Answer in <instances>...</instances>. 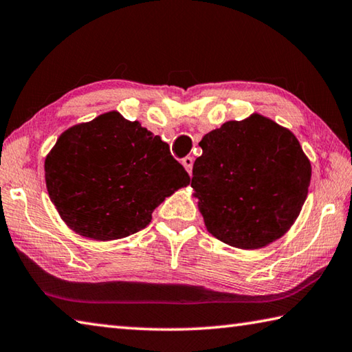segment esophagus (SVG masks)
<instances>
[{"label": "esophagus", "instance_id": "esophagus-1", "mask_svg": "<svg viewBox=\"0 0 352 352\" xmlns=\"http://www.w3.org/2000/svg\"><path fill=\"white\" fill-rule=\"evenodd\" d=\"M182 164L184 166V169H186L188 172H189V174H190V172H192V164H194V158L192 157H184L183 160H182Z\"/></svg>", "mask_w": 352, "mask_h": 352}]
</instances>
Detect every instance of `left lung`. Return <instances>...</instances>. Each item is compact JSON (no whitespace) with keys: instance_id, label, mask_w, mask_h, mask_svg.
<instances>
[{"instance_id":"1","label":"left lung","mask_w":352,"mask_h":352,"mask_svg":"<svg viewBox=\"0 0 352 352\" xmlns=\"http://www.w3.org/2000/svg\"><path fill=\"white\" fill-rule=\"evenodd\" d=\"M190 186L208 231L226 245L257 249L292 226L311 182V163L291 131L254 113L206 133Z\"/></svg>"}]
</instances>
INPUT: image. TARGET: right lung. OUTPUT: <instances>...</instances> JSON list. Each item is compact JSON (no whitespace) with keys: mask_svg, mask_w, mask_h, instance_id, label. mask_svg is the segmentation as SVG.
Returning <instances> with one entry per match:
<instances>
[{"mask_svg":"<svg viewBox=\"0 0 352 352\" xmlns=\"http://www.w3.org/2000/svg\"><path fill=\"white\" fill-rule=\"evenodd\" d=\"M44 170L66 225L101 241L142 231L166 197L189 184L168 143L115 111L63 132Z\"/></svg>","mask_w":352,"mask_h":352,"instance_id":"add662e5","label":"right lung"}]
</instances>
